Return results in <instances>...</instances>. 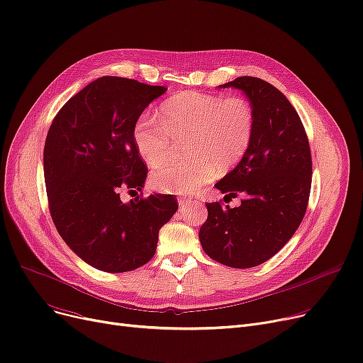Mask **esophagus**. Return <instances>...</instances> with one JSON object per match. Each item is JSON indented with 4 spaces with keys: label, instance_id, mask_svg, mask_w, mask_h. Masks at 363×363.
<instances>
[{
    "label": "esophagus",
    "instance_id": "1",
    "mask_svg": "<svg viewBox=\"0 0 363 363\" xmlns=\"http://www.w3.org/2000/svg\"><path fill=\"white\" fill-rule=\"evenodd\" d=\"M194 201L191 200V199H186V197H181L179 199V204H181V208H188V206H191Z\"/></svg>",
    "mask_w": 363,
    "mask_h": 363
}]
</instances>
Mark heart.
<instances>
[{
  "mask_svg": "<svg viewBox=\"0 0 363 363\" xmlns=\"http://www.w3.org/2000/svg\"><path fill=\"white\" fill-rule=\"evenodd\" d=\"M254 133L255 111L249 101L201 91L178 93L162 105L160 117L143 114L133 125L139 155L150 166L157 164L150 178L152 188L169 194L194 193L216 178L218 167H234L249 150ZM184 137L192 159L161 164L176 139Z\"/></svg>",
  "mask_w": 363,
  "mask_h": 363,
  "instance_id": "obj_1",
  "label": "heart"
}]
</instances>
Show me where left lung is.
<instances>
[{
    "instance_id": "left-lung-1",
    "label": "left lung",
    "mask_w": 363,
    "mask_h": 363,
    "mask_svg": "<svg viewBox=\"0 0 363 363\" xmlns=\"http://www.w3.org/2000/svg\"><path fill=\"white\" fill-rule=\"evenodd\" d=\"M219 87L242 90L255 111V133L240 163L215 184L225 197L243 196L239 208L206 203L200 227L203 250L233 269L257 267L288 243L306 215L311 152L304 125L279 89L257 77Z\"/></svg>"
}]
</instances>
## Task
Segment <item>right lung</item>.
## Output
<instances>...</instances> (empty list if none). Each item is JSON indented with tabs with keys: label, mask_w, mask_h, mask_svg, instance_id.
Here are the masks:
<instances>
[{
	"label": "right lung",
	"mask_w": 363,
	"mask_h": 363,
	"mask_svg": "<svg viewBox=\"0 0 363 363\" xmlns=\"http://www.w3.org/2000/svg\"><path fill=\"white\" fill-rule=\"evenodd\" d=\"M167 89L101 77L53 118L44 145L47 200L60 238L94 269L124 273L155 254L159 231L178 209L172 194L143 191L148 169L133 140L144 109Z\"/></svg>",
	"instance_id": "add662e5"
}]
</instances>
